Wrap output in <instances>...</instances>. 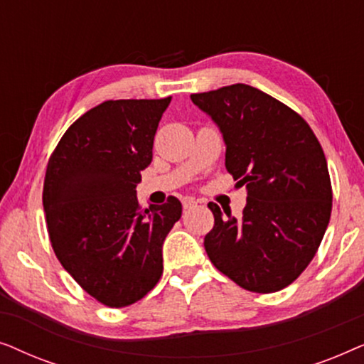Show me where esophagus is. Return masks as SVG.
I'll return each mask as SVG.
<instances>
[{"label":"esophagus","instance_id":"1","mask_svg":"<svg viewBox=\"0 0 364 364\" xmlns=\"http://www.w3.org/2000/svg\"><path fill=\"white\" fill-rule=\"evenodd\" d=\"M182 205H183V208H186V210H188V208H193L197 205V202L193 200V198H183L182 200Z\"/></svg>","mask_w":364,"mask_h":364}]
</instances>
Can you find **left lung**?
<instances>
[{
    "mask_svg": "<svg viewBox=\"0 0 364 364\" xmlns=\"http://www.w3.org/2000/svg\"><path fill=\"white\" fill-rule=\"evenodd\" d=\"M191 99L220 127L227 171L247 188L240 218L208 203L215 223L207 255L248 291L283 290L310 265L330 222L325 152L300 114L257 87L232 84Z\"/></svg>",
    "mask_w": 364,
    "mask_h": 364,
    "instance_id": "1",
    "label": "left lung"
}]
</instances>
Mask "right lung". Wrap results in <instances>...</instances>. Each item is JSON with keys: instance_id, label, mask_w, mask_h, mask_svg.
<instances>
[{"instance_id": "right-lung-1", "label": "right lung", "mask_w": 364, "mask_h": 364, "mask_svg": "<svg viewBox=\"0 0 364 364\" xmlns=\"http://www.w3.org/2000/svg\"><path fill=\"white\" fill-rule=\"evenodd\" d=\"M171 97L106 101L74 121L49 157L43 187L49 240L84 291L132 305L162 277V243L182 203L141 208L136 187L152 161Z\"/></svg>"}]
</instances>
